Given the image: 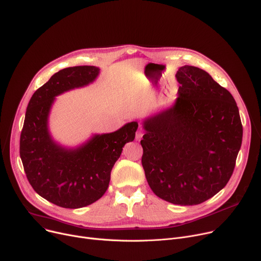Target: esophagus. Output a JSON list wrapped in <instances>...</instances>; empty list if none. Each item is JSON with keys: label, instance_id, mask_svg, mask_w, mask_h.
Segmentation results:
<instances>
[{"label": "esophagus", "instance_id": "1", "mask_svg": "<svg viewBox=\"0 0 261 261\" xmlns=\"http://www.w3.org/2000/svg\"><path fill=\"white\" fill-rule=\"evenodd\" d=\"M143 135H144L143 130H141V128H138V130L136 131V134H135V139L136 140H140L141 137H143Z\"/></svg>", "mask_w": 261, "mask_h": 261}]
</instances>
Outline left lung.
<instances>
[{
	"instance_id": "left-lung-1",
	"label": "left lung",
	"mask_w": 261,
	"mask_h": 261,
	"mask_svg": "<svg viewBox=\"0 0 261 261\" xmlns=\"http://www.w3.org/2000/svg\"><path fill=\"white\" fill-rule=\"evenodd\" d=\"M174 105L144 121L141 163L153 193L176 205H198L232 176L243 125L232 94L205 70L181 66Z\"/></svg>"
}]
</instances>
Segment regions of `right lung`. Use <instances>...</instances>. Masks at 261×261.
Wrapping results in <instances>:
<instances>
[{"label":"right lung","mask_w":261,"mask_h":261,"mask_svg":"<svg viewBox=\"0 0 261 261\" xmlns=\"http://www.w3.org/2000/svg\"><path fill=\"white\" fill-rule=\"evenodd\" d=\"M99 72L91 65L63 68L33 93L27 107L19 140L23 170L40 197L63 208L90 205L105 194L113 165L138 127L131 122L112 133L96 134L76 149L52 139L48 117L55 97L93 82Z\"/></svg>","instance_id":"1"}]
</instances>
